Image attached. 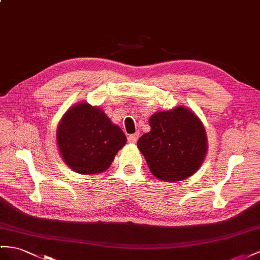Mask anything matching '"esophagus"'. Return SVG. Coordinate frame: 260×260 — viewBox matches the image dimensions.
<instances>
[{"label":"esophagus","mask_w":260,"mask_h":260,"mask_svg":"<svg viewBox=\"0 0 260 260\" xmlns=\"http://www.w3.org/2000/svg\"><path fill=\"white\" fill-rule=\"evenodd\" d=\"M138 137H139L138 133H135V134H132V135L128 136V142H129L131 144H135V143L137 142Z\"/></svg>","instance_id":"esophagus-1"}]
</instances>
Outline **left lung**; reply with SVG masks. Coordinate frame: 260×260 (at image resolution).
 <instances>
[{"mask_svg":"<svg viewBox=\"0 0 260 260\" xmlns=\"http://www.w3.org/2000/svg\"><path fill=\"white\" fill-rule=\"evenodd\" d=\"M150 132L137 142L150 172L167 182L184 180L199 170L208 151L202 122L184 106L157 112L149 118Z\"/></svg>","mask_w":260,"mask_h":260,"instance_id":"obj_1","label":"left lung"}]
</instances>
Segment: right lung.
<instances>
[{"mask_svg":"<svg viewBox=\"0 0 260 260\" xmlns=\"http://www.w3.org/2000/svg\"><path fill=\"white\" fill-rule=\"evenodd\" d=\"M126 136L105 113L89 103L73 105L57 127V144L67 166L78 174L95 175L109 169Z\"/></svg>","mask_w":260,"mask_h":260,"instance_id":"obj_1","label":"right lung"}]
</instances>
